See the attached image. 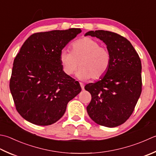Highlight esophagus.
Here are the masks:
<instances>
[{
	"label": "esophagus",
	"mask_w": 156,
	"mask_h": 156,
	"mask_svg": "<svg viewBox=\"0 0 156 156\" xmlns=\"http://www.w3.org/2000/svg\"><path fill=\"white\" fill-rule=\"evenodd\" d=\"M80 87H81V88H82V90H84V84L82 83V82H80Z\"/></svg>",
	"instance_id": "obj_1"
}]
</instances>
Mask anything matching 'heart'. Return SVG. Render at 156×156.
Masks as SVG:
<instances>
[{
	"label": "heart",
	"mask_w": 156,
	"mask_h": 156,
	"mask_svg": "<svg viewBox=\"0 0 156 156\" xmlns=\"http://www.w3.org/2000/svg\"><path fill=\"white\" fill-rule=\"evenodd\" d=\"M71 52L63 49L59 55V61L63 72L68 76L76 74L81 80H93L103 77L108 72L112 63V55L106 47L93 38H81L72 43Z\"/></svg>",
	"instance_id": "1"
}]
</instances>
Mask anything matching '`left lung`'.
Returning <instances> with one entry per match:
<instances>
[{"label":"left lung","mask_w":156,"mask_h":156,"mask_svg":"<svg viewBox=\"0 0 156 156\" xmlns=\"http://www.w3.org/2000/svg\"><path fill=\"white\" fill-rule=\"evenodd\" d=\"M85 36L99 38L112 55L107 74L98 82L84 87L92 97L87 107L88 114L101 126H120L133 114L141 95V59L130 41L116 33L95 30L87 32Z\"/></svg>","instance_id":"1"}]
</instances>
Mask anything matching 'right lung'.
<instances>
[{
  "mask_svg": "<svg viewBox=\"0 0 156 156\" xmlns=\"http://www.w3.org/2000/svg\"><path fill=\"white\" fill-rule=\"evenodd\" d=\"M81 32L70 28L35 33L21 47L9 87L17 111L26 120L38 126L54 124L80 93L79 82L63 72L59 55Z\"/></svg>",
  "mask_w": 156,
  "mask_h": 156,
  "instance_id": "right-lung-1",
  "label": "right lung"
}]
</instances>
